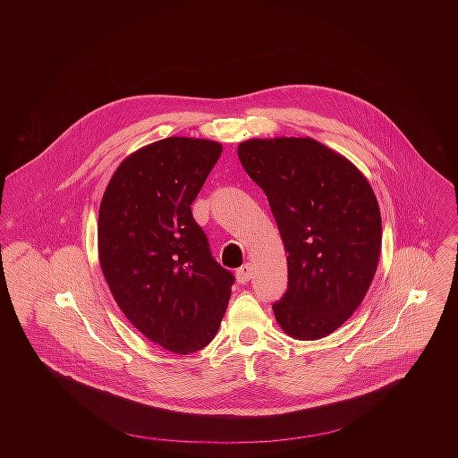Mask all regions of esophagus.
<instances>
[{"label":"esophagus","mask_w":458,"mask_h":458,"mask_svg":"<svg viewBox=\"0 0 458 458\" xmlns=\"http://www.w3.org/2000/svg\"><path fill=\"white\" fill-rule=\"evenodd\" d=\"M252 275H254V266L252 264H243L236 271V280H238V284H247V282H250Z\"/></svg>","instance_id":"34e87169"}]
</instances>
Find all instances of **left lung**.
I'll list each match as a JSON object with an SVG mask.
<instances>
[{
	"mask_svg": "<svg viewBox=\"0 0 458 458\" xmlns=\"http://www.w3.org/2000/svg\"><path fill=\"white\" fill-rule=\"evenodd\" d=\"M238 157L267 197L287 252V291L273 314L289 336L318 340L361 305L383 224L361 171L312 137L249 139Z\"/></svg>",
	"mask_w": 458,
	"mask_h": 458,
	"instance_id": "1",
	"label": "left lung"
}]
</instances>
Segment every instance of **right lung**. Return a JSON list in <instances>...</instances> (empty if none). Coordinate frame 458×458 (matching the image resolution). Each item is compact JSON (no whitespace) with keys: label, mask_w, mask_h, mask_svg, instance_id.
I'll use <instances>...</instances> for the list:
<instances>
[{"label":"right lung","mask_w":458,"mask_h":458,"mask_svg":"<svg viewBox=\"0 0 458 458\" xmlns=\"http://www.w3.org/2000/svg\"><path fill=\"white\" fill-rule=\"evenodd\" d=\"M220 153V142L196 137L142 146L100 202L98 258L111 294L135 329L176 354L213 340L234 282L191 209Z\"/></svg>","instance_id":"obj_1"}]
</instances>
